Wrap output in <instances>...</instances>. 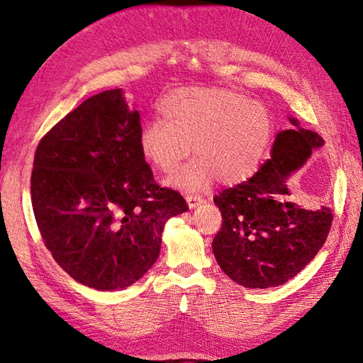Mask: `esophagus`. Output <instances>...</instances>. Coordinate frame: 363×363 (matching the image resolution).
I'll list each match as a JSON object with an SVG mask.
<instances>
[{"label": "esophagus", "instance_id": "esophagus-1", "mask_svg": "<svg viewBox=\"0 0 363 363\" xmlns=\"http://www.w3.org/2000/svg\"><path fill=\"white\" fill-rule=\"evenodd\" d=\"M186 199H187V203H189V207H191V209H194V207H196V206H199V204H203L206 199L201 196V195H187L186 196Z\"/></svg>", "mask_w": 363, "mask_h": 363}]
</instances>
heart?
<instances>
[{
    "instance_id": "heart-1",
    "label": "heart",
    "mask_w": 363,
    "mask_h": 363,
    "mask_svg": "<svg viewBox=\"0 0 363 363\" xmlns=\"http://www.w3.org/2000/svg\"><path fill=\"white\" fill-rule=\"evenodd\" d=\"M162 120L145 123L138 134L142 156L162 173H173L191 154L196 159L172 182L203 190L217 179L225 186L248 181L265 159L274 121L264 104L220 87L174 90L159 103Z\"/></svg>"
}]
</instances>
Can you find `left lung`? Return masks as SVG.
<instances>
[{
  "mask_svg": "<svg viewBox=\"0 0 363 363\" xmlns=\"http://www.w3.org/2000/svg\"><path fill=\"white\" fill-rule=\"evenodd\" d=\"M277 134L272 159L248 181L213 198L221 228L212 250L230 279L248 289H269L295 277L325 245L334 213L306 211L291 201L285 179L325 145L318 133L298 126Z\"/></svg>",
  "mask_w": 363,
  "mask_h": 363,
  "instance_id": "1",
  "label": "left lung"
}]
</instances>
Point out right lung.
Masks as SVG:
<instances>
[{"label":"right lung","mask_w":363,"mask_h":363,"mask_svg":"<svg viewBox=\"0 0 363 363\" xmlns=\"http://www.w3.org/2000/svg\"><path fill=\"white\" fill-rule=\"evenodd\" d=\"M140 113L121 89L86 99L38 142L30 199L54 260L96 290L125 289L159 257L168 218L189 209L160 187L138 146Z\"/></svg>","instance_id":"add662e5"}]
</instances>
